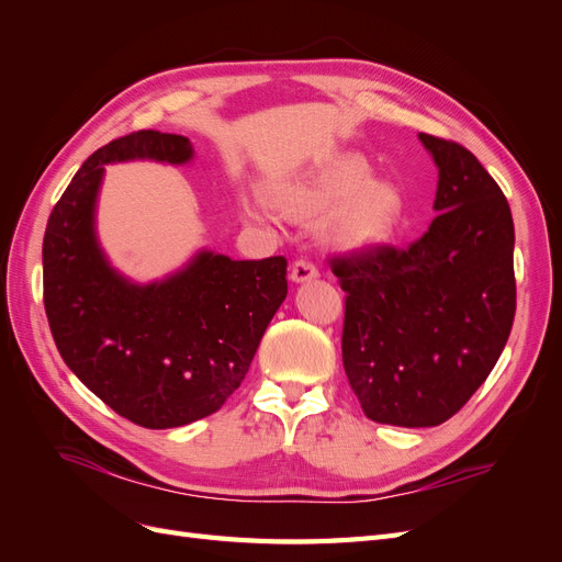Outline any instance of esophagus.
<instances>
[{
    "label": "esophagus",
    "instance_id": "1",
    "mask_svg": "<svg viewBox=\"0 0 562 562\" xmlns=\"http://www.w3.org/2000/svg\"><path fill=\"white\" fill-rule=\"evenodd\" d=\"M318 277V269L312 260H295L291 267V279L295 283H304V281H312Z\"/></svg>",
    "mask_w": 562,
    "mask_h": 562
}]
</instances>
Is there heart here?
<instances>
[{
  "instance_id": "1",
  "label": "heart",
  "mask_w": 562,
  "mask_h": 562,
  "mask_svg": "<svg viewBox=\"0 0 562 562\" xmlns=\"http://www.w3.org/2000/svg\"><path fill=\"white\" fill-rule=\"evenodd\" d=\"M277 209L293 220L328 215V239L345 248H368L394 236L403 223L405 199L396 184L372 180L359 155H337L307 178L274 192Z\"/></svg>"
}]
</instances>
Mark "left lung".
Listing matches in <instances>:
<instances>
[{"label":"left lung","instance_id":"left-lung-1","mask_svg":"<svg viewBox=\"0 0 562 562\" xmlns=\"http://www.w3.org/2000/svg\"><path fill=\"white\" fill-rule=\"evenodd\" d=\"M438 166L436 217L411 246L333 258L347 293L342 363L366 417L436 427L499 361L516 316L514 217L483 164L419 133Z\"/></svg>","mask_w":562,"mask_h":562}]
</instances>
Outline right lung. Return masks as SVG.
Masks as SVG:
<instances>
[{"instance_id":"right-lung-1","label":"right lung","mask_w":562,"mask_h":562,"mask_svg":"<svg viewBox=\"0 0 562 562\" xmlns=\"http://www.w3.org/2000/svg\"><path fill=\"white\" fill-rule=\"evenodd\" d=\"M190 157L184 135H122L83 161L44 234V310L63 361L116 415L145 429L182 427L220 411L288 293L283 255L199 252L180 274L143 288L108 265L93 232L103 164Z\"/></svg>"}]
</instances>
